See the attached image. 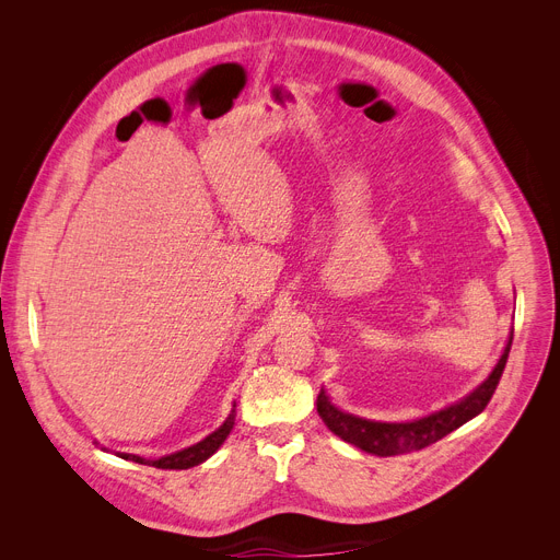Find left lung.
Listing matches in <instances>:
<instances>
[{"label": "left lung", "mask_w": 560, "mask_h": 560, "mask_svg": "<svg viewBox=\"0 0 560 560\" xmlns=\"http://www.w3.org/2000/svg\"><path fill=\"white\" fill-rule=\"evenodd\" d=\"M511 345H513V334L506 342L502 359L497 361L494 370L488 374V378L483 381L481 386H477L472 393L463 397L460 401H456V404H452L443 410H435V413H431L427 418H420V420H413V422H374V420H365V418L351 416V413H345V410L336 408L325 390H319V395H317V413L338 438L345 440V443L354 445V447H359L368 454L399 456V454L424 450V447L438 443L440 438H445L447 433H452L454 429H458L465 422L477 418L481 410L488 406L490 397L497 390L499 378H502V372L506 368Z\"/></svg>", "instance_id": "obj_1"}]
</instances>
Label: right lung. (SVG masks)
<instances>
[{
    "label": "right lung",
    "instance_id": "right-lung-1",
    "mask_svg": "<svg viewBox=\"0 0 560 560\" xmlns=\"http://www.w3.org/2000/svg\"><path fill=\"white\" fill-rule=\"evenodd\" d=\"M233 424H235V404L231 408L229 418L224 420V424L218 431H213L211 435H206L203 440H199L197 445H192L188 450L174 452L170 456H161L156 460L142 458V456H136V454H122V452H115V454L120 456V458H125V460H133V463H140V465H152V467H161V469H188V467H195V465L203 463L209 456H213L220 450V445L226 440V435L231 433Z\"/></svg>",
    "mask_w": 560,
    "mask_h": 560
}]
</instances>
